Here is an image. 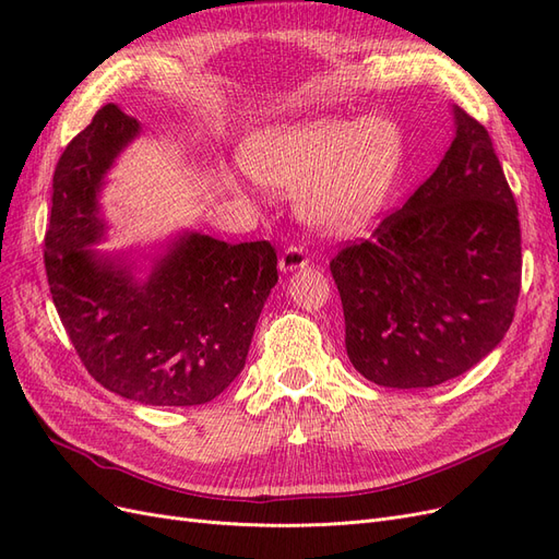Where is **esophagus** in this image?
<instances>
[{
	"mask_svg": "<svg viewBox=\"0 0 559 559\" xmlns=\"http://www.w3.org/2000/svg\"><path fill=\"white\" fill-rule=\"evenodd\" d=\"M310 263V257L308 251L298 247V245H289L280 257V270L282 273H292V270H298V267H306Z\"/></svg>",
	"mask_w": 559,
	"mask_h": 559,
	"instance_id": "esophagus-1",
	"label": "esophagus"
}]
</instances>
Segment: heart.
Here are the masks:
<instances>
[{"label": "heart", "mask_w": 559, "mask_h": 559, "mask_svg": "<svg viewBox=\"0 0 559 559\" xmlns=\"http://www.w3.org/2000/svg\"><path fill=\"white\" fill-rule=\"evenodd\" d=\"M247 173L273 189H306L302 210L326 230L364 226L392 191L403 134L384 116L317 118L253 134Z\"/></svg>", "instance_id": "b5f03b06"}]
</instances>
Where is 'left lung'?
Masks as SVG:
<instances>
[{"instance_id": "1", "label": "left lung", "mask_w": 559, "mask_h": 559, "mask_svg": "<svg viewBox=\"0 0 559 559\" xmlns=\"http://www.w3.org/2000/svg\"><path fill=\"white\" fill-rule=\"evenodd\" d=\"M436 173L331 275L352 366L382 386H436L485 359L511 329L522 247L518 205L483 123L454 107Z\"/></svg>"}]
</instances>
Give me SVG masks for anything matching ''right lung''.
<instances>
[{
    "label": "right lung",
    "instance_id": "obj_1",
    "mask_svg": "<svg viewBox=\"0 0 559 559\" xmlns=\"http://www.w3.org/2000/svg\"><path fill=\"white\" fill-rule=\"evenodd\" d=\"M138 118L97 109L53 173L44 238L46 277L62 326L88 373L146 405H200L240 376L263 302L277 284V251L181 235L146 280L97 257V193L114 158L138 138Z\"/></svg>",
    "mask_w": 559,
    "mask_h": 559
}]
</instances>
